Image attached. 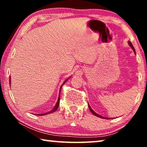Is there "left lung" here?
<instances>
[{
  "label": "left lung",
  "instance_id": "obj_1",
  "mask_svg": "<svg viewBox=\"0 0 147 147\" xmlns=\"http://www.w3.org/2000/svg\"><path fill=\"white\" fill-rule=\"evenodd\" d=\"M128 45H129L130 46V47H131V48H132V50H133V51H134V53H135V54H136V51H135V49H134V47H133V45H132V44L131 43V42H130V41H128ZM88 107H89V108H90V111H91V112H92V114H94V115H95V116H98V117H100V118H104V117H103V116H100V115H99V114H98L97 113H96V112H94V110L92 109V108H91V107H90V106L89 105V104H88Z\"/></svg>",
  "mask_w": 147,
  "mask_h": 147
}]
</instances>
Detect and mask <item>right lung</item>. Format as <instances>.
Listing matches in <instances>:
<instances>
[{"instance_id": "obj_1", "label": "right lung", "mask_w": 147, "mask_h": 147, "mask_svg": "<svg viewBox=\"0 0 147 147\" xmlns=\"http://www.w3.org/2000/svg\"><path fill=\"white\" fill-rule=\"evenodd\" d=\"M68 79H67L66 80H65V81H64V82H63V84H62L61 85V88H60V91H61V87H62V86L66 82H67V80ZM9 84H11V77L9 78ZM59 94H60V92H59ZM60 95H59V98H58V100H57V103H56V104H55V107H54L53 108V110H51V111L50 112H46V113H44V114H37V116H43V115H45V114H50V113H52V112H55V111H56V110H57V108H58V107H59V101H60V96H59Z\"/></svg>"}]
</instances>
